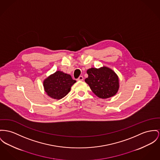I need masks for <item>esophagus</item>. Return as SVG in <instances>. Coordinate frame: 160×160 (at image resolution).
Masks as SVG:
<instances>
[{"instance_id": "1", "label": "esophagus", "mask_w": 160, "mask_h": 160, "mask_svg": "<svg viewBox=\"0 0 160 160\" xmlns=\"http://www.w3.org/2000/svg\"><path fill=\"white\" fill-rule=\"evenodd\" d=\"M77 80H78V81H83V80H84V78H83V76H80L78 78V79Z\"/></svg>"}]
</instances>
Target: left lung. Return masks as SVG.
Segmentation results:
<instances>
[{
    "label": "left lung",
    "instance_id": "left-lung-1",
    "mask_svg": "<svg viewBox=\"0 0 160 160\" xmlns=\"http://www.w3.org/2000/svg\"><path fill=\"white\" fill-rule=\"evenodd\" d=\"M88 78L85 82L95 95L102 99L115 96L119 88V78L111 68L103 66L87 70Z\"/></svg>",
    "mask_w": 160,
    "mask_h": 160
}]
</instances>
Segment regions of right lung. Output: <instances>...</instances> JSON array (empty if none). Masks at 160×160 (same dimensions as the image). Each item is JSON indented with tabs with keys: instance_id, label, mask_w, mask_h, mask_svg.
<instances>
[{
	"instance_id": "right-lung-1",
	"label": "right lung",
	"mask_w": 160,
	"mask_h": 160,
	"mask_svg": "<svg viewBox=\"0 0 160 160\" xmlns=\"http://www.w3.org/2000/svg\"><path fill=\"white\" fill-rule=\"evenodd\" d=\"M76 82L71 75L58 70L43 80V86L48 96L54 99H61L70 92Z\"/></svg>"
}]
</instances>
